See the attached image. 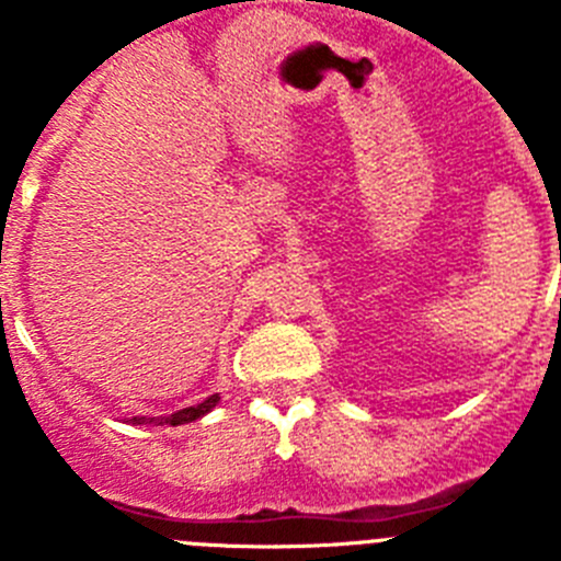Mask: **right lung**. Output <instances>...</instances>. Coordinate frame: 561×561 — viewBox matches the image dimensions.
I'll return each instance as SVG.
<instances>
[{"mask_svg": "<svg viewBox=\"0 0 561 561\" xmlns=\"http://www.w3.org/2000/svg\"><path fill=\"white\" fill-rule=\"evenodd\" d=\"M219 404V393L207 396L202 404H193V408H185V410H176V413L171 415H134V419H128L131 424H153V427H162V424H171V427H180V424H187V421H196L202 419V415L210 413L213 408Z\"/></svg>", "mask_w": 561, "mask_h": 561, "instance_id": "obj_1", "label": "right lung"}]
</instances>
